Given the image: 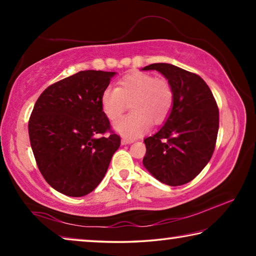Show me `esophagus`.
I'll list each match as a JSON object with an SVG mask.
<instances>
[{"instance_id": "obj_1", "label": "esophagus", "mask_w": 256, "mask_h": 256, "mask_svg": "<svg viewBox=\"0 0 256 256\" xmlns=\"http://www.w3.org/2000/svg\"><path fill=\"white\" fill-rule=\"evenodd\" d=\"M134 140L133 138H122V140H120V144H133Z\"/></svg>"}]
</instances>
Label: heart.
<instances>
[{"label": "heart", "mask_w": 256, "mask_h": 256, "mask_svg": "<svg viewBox=\"0 0 256 256\" xmlns=\"http://www.w3.org/2000/svg\"><path fill=\"white\" fill-rule=\"evenodd\" d=\"M131 102V114L112 124V128L125 138H136L146 132L151 122L162 124L167 120L174 105V92L170 82L144 72L123 76L118 88H107L100 96L104 114L114 120Z\"/></svg>", "instance_id": "obj_1"}]
</instances>
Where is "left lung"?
Returning a JSON list of instances; mask_svg holds the SVG:
<instances>
[{
  "instance_id": "obj_1",
  "label": "left lung",
  "mask_w": 256,
  "mask_h": 256,
  "mask_svg": "<svg viewBox=\"0 0 256 256\" xmlns=\"http://www.w3.org/2000/svg\"><path fill=\"white\" fill-rule=\"evenodd\" d=\"M142 70L162 73L174 92V105L166 122L144 140V166L164 184H186L200 174L214 154L218 106L204 80L194 73L168 63L150 64Z\"/></svg>"
}]
</instances>
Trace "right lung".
<instances>
[{
  "mask_svg": "<svg viewBox=\"0 0 256 256\" xmlns=\"http://www.w3.org/2000/svg\"><path fill=\"white\" fill-rule=\"evenodd\" d=\"M116 72L86 70L45 89L29 118L30 144L42 175L68 196L97 188L120 148L100 105L102 92Z\"/></svg>",
  "mask_w": 256,
  "mask_h": 256,
  "instance_id": "1",
  "label": "right lung"
}]
</instances>
